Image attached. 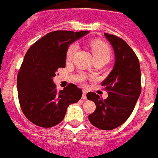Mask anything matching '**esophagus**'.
I'll list each match as a JSON object with an SVG mask.
<instances>
[{"instance_id": "34e87169", "label": "esophagus", "mask_w": 158, "mask_h": 158, "mask_svg": "<svg viewBox=\"0 0 158 158\" xmlns=\"http://www.w3.org/2000/svg\"><path fill=\"white\" fill-rule=\"evenodd\" d=\"M82 99H87V91H83V95H82Z\"/></svg>"}]
</instances>
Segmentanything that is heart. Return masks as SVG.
<instances>
[{
    "instance_id": "heart-1",
    "label": "heart",
    "mask_w": 158,
    "mask_h": 158,
    "mask_svg": "<svg viewBox=\"0 0 158 158\" xmlns=\"http://www.w3.org/2000/svg\"><path fill=\"white\" fill-rule=\"evenodd\" d=\"M78 50V44L73 43L69 46L66 54V59L67 61H71L76 50ZM91 50L94 59H106L109 60L111 58V49L108 45L100 41H95L91 44Z\"/></svg>"
}]
</instances>
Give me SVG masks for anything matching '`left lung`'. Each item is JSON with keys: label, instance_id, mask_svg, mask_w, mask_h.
<instances>
[{"label": "left lung", "instance_id": "obj_1", "mask_svg": "<svg viewBox=\"0 0 158 158\" xmlns=\"http://www.w3.org/2000/svg\"><path fill=\"white\" fill-rule=\"evenodd\" d=\"M104 36L113 48L115 64L101 83L108 98L103 99L94 92L87 94V99L96 106L88 119L96 128L112 130L124 124L134 109L141 91L140 68L136 54L126 42L112 34L105 33Z\"/></svg>", "mask_w": 158, "mask_h": 158}]
</instances>
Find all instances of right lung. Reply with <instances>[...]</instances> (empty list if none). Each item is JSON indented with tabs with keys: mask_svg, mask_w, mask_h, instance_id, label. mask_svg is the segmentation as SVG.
<instances>
[{
	"mask_svg": "<svg viewBox=\"0 0 158 158\" xmlns=\"http://www.w3.org/2000/svg\"><path fill=\"white\" fill-rule=\"evenodd\" d=\"M89 31L50 32L37 41L26 52L18 75L19 103L24 115L33 124L50 128L59 124L67 107L81 99L83 91L70 83L58 91L53 78L66 67L69 46Z\"/></svg>",
	"mask_w": 158,
	"mask_h": 158,
	"instance_id": "add662e5",
	"label": "right lung"
}]
</instances>
